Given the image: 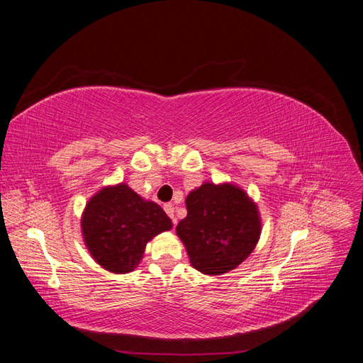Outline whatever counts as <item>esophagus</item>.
I'll return each instance as SVG.
<instances>
[{
	"instance_id": "obj_1",
	"label": "esophagus",
	"mask_w": 363,
	"mask_h": 363,
	"mask_svg": "<svg viewBox=\"0 0 363 363\" xmlns=\"http://www.w3.org/2000/svg\"><path fill=\"white\" fill-rule=\"evenodd\" d=\"M163 208H164V212L168 213V216L172 219V224L177 225V219L174 218V206L171 203H167V204H163Z\"/></svg>"
}]
</instances>
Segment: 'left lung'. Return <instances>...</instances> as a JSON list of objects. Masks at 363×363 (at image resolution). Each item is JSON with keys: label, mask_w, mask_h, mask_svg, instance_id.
<instances>
[{"label": "left lung", "mask_w": 363, "mask_h": 363, "mask_svg": "<svg viewBox=\"0 0 363 363\" xmlns=\"http://www.w3.org/2000/svg\"><path fill=\"white\" fill-rule=\"evenodd\" d=\"M188 216L177 235L192 267L207 276L235 269L255 250L260 236L256 204L233 184L204 183L186 199Z\"/></svg>", "instance_id": "left-lung-1"}]
</instances>
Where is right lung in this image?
I'll return each instance as SVG.
<instances>
[{
  "label": "right lung",
  "instance_id": "1",
  "mask_svg": "<svg viewBox=\"0 0 363 363\" xmlns=\"http://www.w3.org/2000/svg\"><path fill=\"white\" fill-rule=\"evenodd\" d=\"M172 227L163 208L144 201L127 184L111 186L87 203L82 230L87 250L107 271H133L148 240Z\"/></svg>",
  "mask_w": 363,
  "mask_h": 363
}]
</instances>
